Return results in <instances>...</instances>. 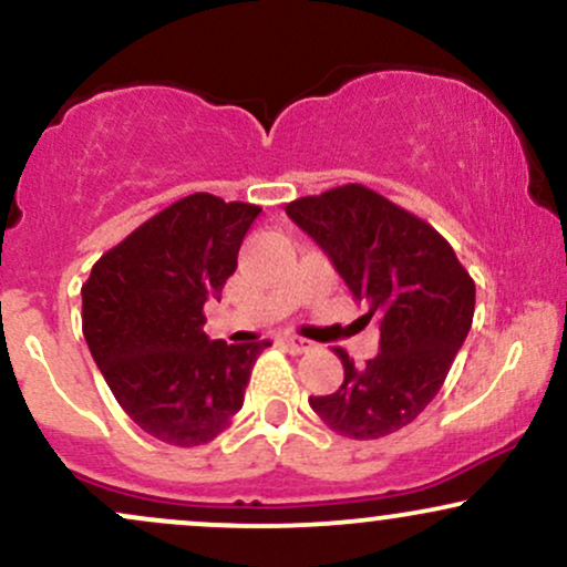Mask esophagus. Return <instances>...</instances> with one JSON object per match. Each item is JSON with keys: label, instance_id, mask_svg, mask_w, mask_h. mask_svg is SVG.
Returning <instances> with one entry per match:
<instances>
[{"label": "esophagus", "instance_id": "1", "mask_svg": "<svg viewBox=\"0 0 567 567\" xmlns=\"http://www.w3.org/2000/svg\"><path fill=\"white\" fill-rule=\"evenodd\" d=\"M282 343L292 351V354H303V351H309V349H311V343H309V341H303V338H296V336L282 338Z\"/></svg>", "mask_w": 567, "mask_h": 567}]
</instances>
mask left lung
Listing matches in <instances>:
<instances>
[{
    "instance_id": "1",
    "label": "left lung",
    "mask_w": 567,
    "mask_h": 567,
    "mask_svg": "<svg viewBox=\"0 0 567 567\" xmlns=\"http://www.w3.org/2000/svg\"><path fill=\"white\" fill-rule=\"evenodd\" d=\"M285 213L330 256L362 324L379 320V357L354 368L343 349L338 392L309 396L333 432L379 440L437 396L472 328L474 279L451 243L405 207L362 184L292 199Z\"/></svg>"
}]
</instances>
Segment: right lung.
<instances>
[{
	"instance_id": "1",
	"label": "right lung",
	"mask_w": 567,
	"mask_h": 567,
	"mask_svg": "<svg viewBox=\"0 0 567 567\" xmlns=\"http://www.w3.org/2000/svg\"><path fill=\"white\" fill-rule=\"evenodd\" d=\"M261 207L188 194L97 258L82 285V333L122 410L178 447L216 440L245 402L269 341H210L205 301L224 290Z\"/></svg>"
}]
</instances>
